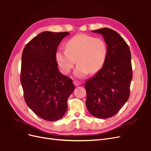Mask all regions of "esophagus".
<instances>
[{"instance_id": "34e87169", "label": "esophagus", "mask_w": 151, "mask_h": 151, "mask_svg": "<svg viewBox=\"0 0 151 151\" xmlns=\"http://www.w3.org/2000/svg\"><path fill=\"white\" fill-rule=\"evenodd\" d=\"M73 83H74V85H75V86H79V85H81V82H80V81H77V80H75V81H73Z\"/></svg>"}]
</instances>
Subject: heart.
I'll list each match as a JSON object with an SVG mask.
<instances>
[{
    "label": "heart",
    "mask_w": 151,
    "mask_h": 151,
    "mask_svg": "<svg viewBox=\"0 0 151 151\" xmlns=\"http://www.w3.org/2000/svg\"><path fill=\"white\" fill-rule=\"evenodd\" d=\"M108 55V47L101 38L78 35L66 44V50H59L56 53V60L62 73L66 75L76 63L75 70L77 77L87 74H95L104 66Z\"/></svg>",
    "instance_id": "heart-1"
}]
</instances>
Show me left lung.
I'll return each instance as SVG.
<instances>
[{
	"mask_svg": "<svg viewBox=\"0 0 151 151\" xmlns=\"http://www.w3.org/2000/svg\"><path fill=\"white\" fill-rule=\"evenodd\" d=\"M104 37L108 55L102 68L86 81V106L95 117L115 115L129 98L132 79L129 47L118 32L105 27L92 31Z\"/></svg>",
	"mask_w": 151,
	"mask_h": 151,
	"instance_id": "left-lung-1",
	"label": "left lung"
}]
</instances>
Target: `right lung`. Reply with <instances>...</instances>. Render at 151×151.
<instances>
[{
    "instance_id": "obj_1",
    "label": "right lung",
    "mask_w": 151,
    "mask_h": 151,
    "mask_svg": "<svg viewBox=\"0 0 151 151\" xmlns=\"http://www.w3.org/2000/svg\"><path fill=\"white\" fill-rule=\"evenodd\" d=\"M69 35L42 32L32 39L22 52L21 82L24 100L34 113L46 120L63 117L68 99L75 90L72 80L60 72L56 60L58 46Z\"/></svg>"
}]
</instances>
